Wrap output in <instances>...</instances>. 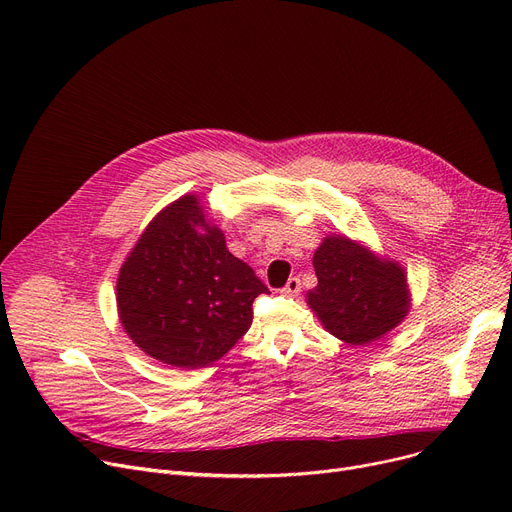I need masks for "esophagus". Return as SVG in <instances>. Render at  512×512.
<instances>
[{
    "mask_svg": "<svg viewBox=\"0 0 512 512\" xmlns=\"http://www.w3.org/2000/svg\"><path fill=\"white\" fill-rule=\"evenodd\" d=\"M282 292L286 294V297H297V294L301 292V280L299 278H290L286 282V286L282 288Z\"/></svg>",
    "mask_w": 512,
    "mask_h": 512,
    "instance_id": "34e87169",
    "label": "esophagus"
}]
</instances>
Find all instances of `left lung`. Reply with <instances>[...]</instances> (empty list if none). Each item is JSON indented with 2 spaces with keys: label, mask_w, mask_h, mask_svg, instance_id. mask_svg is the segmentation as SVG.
Instances as JSON below:
<instances>
[{
  "label": "left lung",
  "mask_w": 512,
  "mask_h": 512,
  "mask_svg": "<svg viewBox=\"0 0 512 512\" xmlns=\"http://www.w3.org/2000/svg\"><path fill=\"white\" fill-rule=\"evenodd\" d=\"M317 286L307 305L332 336L365 346L392 332L409 315L411 290L398 261L359 240L330 234L313 255Z\"/></svg>",
  "instance_id": "obj_1"
}]
</instances>
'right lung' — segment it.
<instances>
[{
  "label": "right lung",
  "mask_w": 512,
  "mask_h": 512,
  "mask_svg": "<svg viewBox=\"0 0 512 512\" xmlns=\"http://www.w3.org/2000/svg\"><path fill=\"white\" fill-rule=\"evenodd\" d=\"M267 286L234 257L193 193L161 209L120 267L118 317L149 357L180 369L222 359L253 324Z\"/></svg>",
  "instance_id": "right-lung-1"
}]
</instances>
